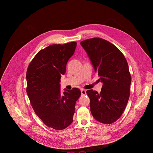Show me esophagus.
Listing matches in <instances>:
<instances>
[{
	"mask_svg": "<svg viewBox=\"0 0 153 153\" xmlns=\"http://www.w3.org/2000/svg\"><path fill=\"white\" fill-rule=\"evenodd\" d=\"M81 95H85V94H86V91L85 90H84V89H81Z\"/></svg>",
	"mask_w": 153,
	"mask_h": 153,
	"instance_id": "1",
	"label": "esophagus"
}]
</instances>
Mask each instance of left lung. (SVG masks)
I'll use <instances>...</instances> for the list:
<instances>
[{
    "mask_svg": "<svg viewBox=\"0 0 153 153\" xmlns=\"http://www.w3.org/2000/svg\"><path fill=\"white\" fill-rule=\"evenodd\" d=\"M103 83L101 92L88 90L91 111L97 121L111 124L122 116L130 97L131 77L123 53L110 42L92 38L81 42Z\"/></svg>",
    "mask_w": 153,
    "mask_h": 153,
    "instance_id": "8db88e82",
    "label": "left lung"
}]
</instances>
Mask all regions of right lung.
Returning <instances> with one entry per match:
<instances>
[{
    "instance_id": "obj_1",
    "label": "right lung",
    "mask_w": 153,
    "mask_h": 153,
    "mask_svg": "<svg viewBox=\"0 0 153 153\" xmlns=\"http://www.w3.org/2000/svg\"><path fill=\"white\" fill-rule=\"evenodd\" d=\"M75 42L51 45L40 50L27 71V93L36 115L47 126L56 130L65 129L73 122L76 102L81 92L77 88L62 94L61 75L75 51Z\"/></svg>"
}]
</instances>
